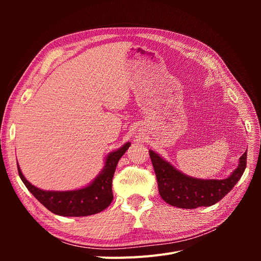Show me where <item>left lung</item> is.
Segmentation results:
<instances>
[{
	"instance_id": "1",
	"label": "left lung",
	"mask_w": 261,
	"mask_h": 261,
	"mask_svg": "<svg viewBox=\"0 0 261 261\" xmlns=\"http://www.w3.org/2000/svg\"><path fill=\"white\" fill-rule=\"evenodd\" d=\"M158 188L161 198L171 206L181 209L209 207L220 201L232 191L246 169L247 151L240 158V164L227 178L200 179L187 176L149 150Z\"/></svg>"
}]
</instances>
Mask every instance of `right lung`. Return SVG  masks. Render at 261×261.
<instances>
[{
	"label": "right lung",
	"mask_w": 261,
	"mask_h": 261,
	"mask_svg": "<svg viewBox=\"0 0 261 261\" xmlns=\"http://www.w3.org/2000/svg\"><path fill=\"white\" fill-rule=\"evenodd\" d=\"M129 146L130 144L127 143L116 151L108 154L105 168L96 179L90 185L77 189V191L49 192L39 189L31 185L25 178L17 164L18 174L22 183L26 185L28 191L36 197L38 201H40L46 209L55 215L63 217L91 216L105 210L112 202V179L114 172L118 160Z\"/></svg>",
	"instance_id": "right-lung-1"
}]
</instances>
